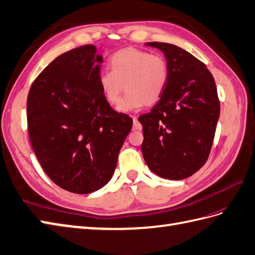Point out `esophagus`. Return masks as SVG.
Listing matches in <instances>:
<instances>
[{
  "label": "esophagus",
  "instance_id": "obj_1",
  "mask_svg": "<svg viewBox=\"0 0 255 255\" xmlns=\"http://www.w3.org/2000/svg\"><path fill=\"white\" fill-rule=\"evenodd\" d=\"M133 129L134 131H140L141 129V124L138 122L137 118H133Z\"/></svg>",
  "mask_w": 255,
  "mask_h": 255
}]
</instances>
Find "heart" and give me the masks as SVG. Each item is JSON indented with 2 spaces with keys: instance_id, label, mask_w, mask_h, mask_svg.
Masks as SVG:
<instances>
[{
  "instance_id": "obj_1",
  "label": "heart",
  "mask_w": 255,
  "mask_h": 255,
  "mask_svg": "<svg viewBox=\"0 0 255 255\" xmlns=\"http://www.w3.org/2000/svg\"><path fill=\"white\" fill-rule=\"evenodd\" d=\"M110 71L99 74L98 83L110 105L119 103L124 87L127 90L119 105L120 113H129L151 106L160 101L169 80V67L164 58L138 48L118 51L110 58Z\"/></svg>"
}]
</instances>
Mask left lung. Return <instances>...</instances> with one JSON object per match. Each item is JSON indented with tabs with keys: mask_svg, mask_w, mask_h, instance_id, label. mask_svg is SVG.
I'll use <instances>...</instances> for the list:
<instances>
[{
	"mask_svg": "<svg viewBox=\"0 0 255 255\" xmlns=\"http://www.w3.org/2000/svg\"><path fill=\"white\" fill-rule=\"evenodd\" d=\"M160 49L169 67V80L160 101L141 115L142 156L158 176L179 181L207 162L220 118L215 81L206 65L169 43L149 42Z\"/></svg>",
	"mask_w": 255,
	"mask_h": 255,
	"instance_id": "obj_1",
	"label": "left lung"
}]
</instances>
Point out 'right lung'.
I'll return each mask as SVG.
<instances>
[{"instance_id":"right-lung-1","label":"right lung","mask_w":255,"mask_h":255,"mask_svg":"<svg viewBox=\"0 0 255 255\" xmlns=\"http://www.w3.org/2000/svg\"><path fill=\"white\" fill-rule=\"evenodd\" d=\"M94 45L61 54L34 80L27 99L31 145L52 181L91 194L113 177L133 126L110 107L99 88L104 58Z\"/></svg>"}]
</instances>
